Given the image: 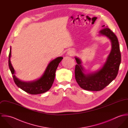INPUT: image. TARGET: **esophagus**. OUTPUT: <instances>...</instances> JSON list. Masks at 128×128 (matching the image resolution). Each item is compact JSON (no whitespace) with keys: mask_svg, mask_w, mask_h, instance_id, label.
Masks as SVG:
<instances>
[{"mask_svg":"<svg viewBox=\"0 0 128 128\" xmlns=\"http://www.w3.org/2000/svg\"><path fill=\"white\" fill-rule=\"evenodd\" d=\"M74 54V52L73 50H69L67 52V55L70 56H72Z\"/></svg>","mask_w":128,"mask_h":128,"instance_id":"esophagus-1","label":"esophagus"}]
</instances>
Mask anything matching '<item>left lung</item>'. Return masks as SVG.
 Returning a JSON list of instances; mask_svg holds the SVG:
<instances>
[{"instance_id":"left-lung-1","label":"left lung","mask_w":128,"mask_h":128,"mask_svg":"<svg viewBox=\"0 0 128 128\" xmlns=\"http://www.w3.org/2000/svg\"><path fill=\"white\" fill-rule=\"evenodd\" d=\"M100 31L99 36H104L111 42V49L102 67L99 70L86 73L79 58L75 56L77 64L75 69V79L79 86L86 90L98 91L104 89L116 77L121 60L118 40L116 35L105 25Z\"/></svg>"}]
</instances>
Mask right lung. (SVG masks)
Masks as SVG:
<instances>
[{
	"label": "right lung",
	"instance_id": "1",
	"mask_svg": "<svg viewBox=\"0 0 128 128\" xmlns=\"http://www.w3.org/2000/svg\"><path fill=\"white\" fill-rule=\"evenodd\" d=\"M11 46L9 55V67L13 75L14 81L18 88L23 91L32 94H37L45 92L51 88L54 81L55 73L59 63L63 58L59 56L52 60L47 66L42 76L36 80L32 81H23L18 79L16 75L15 71L11 64Z\"/></svg>",
	"mask_w": 128,
	"mask_h": 128
}]
</instances>
